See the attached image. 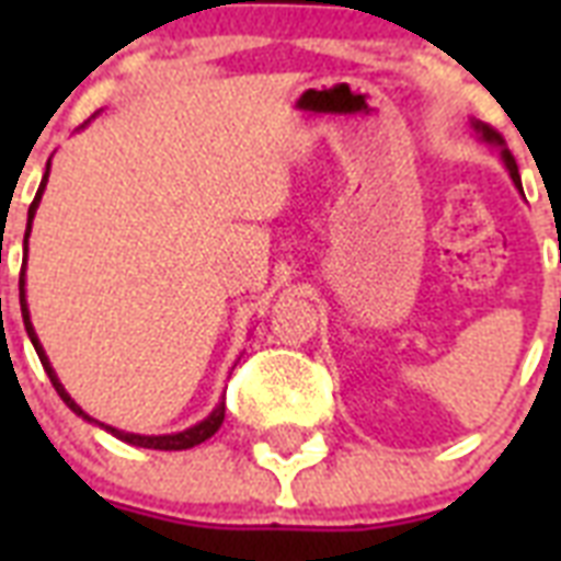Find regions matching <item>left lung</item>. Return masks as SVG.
I'll return each instance as SVG.
<instances>
[{"mask_svg": "<svg viewBox=\"0 0 561 561\" xmlns=\"http://www.w3.org/2000/svg\"><path fill=\"white\" fill-rule=\"evenodd\" d=\"M471 130H474V136H478L480 142L492 145V148H497L501 151V160H504L506 171H510V178H513V183L518 188H522V178H518V165H515L513 153H510V148H506L504 136L497 134V130H492L489 125H483V122H478V118H471Z\"/></svg>", "mask_w": 561, "mask_h": 561, "instance_id": "1", "label": "left lung"}]
</instances>
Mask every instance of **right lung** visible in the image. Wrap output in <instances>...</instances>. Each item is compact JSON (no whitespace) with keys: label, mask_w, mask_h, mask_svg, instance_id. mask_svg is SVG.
Instances as JSON below:
<instances>
[{"label":"right lung","mask_w":561,"mask_h":561,"mask_svg":"<svg viewBox=\"0 0 561 561\" xmlns=\"http://www.w3.org/2000/svg\"><path fill=\"white\" fill-rule=\"evenodd\" d=\"M48 169H51V160L46 162V174H43V183H39L37 188V197H34V203H31L28 209V227H25V253H28V236H31V224H34V215H37V206H39V197H43V192H46V183H48ZM20 308H22V323H25V332H28L31 343H34V350H37V358L39 364H43V369H46V375L51 378V387L57 390V396L66 401V408L72 410L75 416H81L83 422H90V425H99L104 427L107 434H113L116 439H122V443H130L136 445V448H153V451H186V448H194V445L206 443L215 431L220 427V422H224V401H218L215 404V410H211L209 416L203 419V422H197V425L186 427V431H178V434H160V436H145V434H127V431H118V427L113 425H104V422H99V419H92L87 410L78 404V401L66 392V387L60 383V378H57V373L51 369V360H48L46 350H43V343H39L37 332H34V325H31V311H28V299H25V271H22L20 276Z\"/></svg>","instance_id":"right-lung-1"}]
</instances>
